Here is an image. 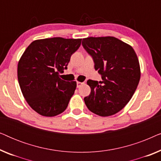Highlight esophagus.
<instances>
[{
  "label": "esophagus",
  "instance_id": "obj_1",
  "mask_svg": "<svg viewBox=\"0 0 161 161\" xmlns=\"http://www.w3.org/2000/svg\"><path fill=\"white\" fill-rule=\"evenodd\" d=\"M83 83H83V82H80V81H78V82H77V87L78 88H79L80 86H82Z\"/></svg>",
  "mask_w": 161,
  "mask_h": 161
}]
</instances>
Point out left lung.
Returning <instances> with one entry per match:
<instances>
[{"label": "left lung", "mask_w": 161, "mask_h": 161, "mask_svg": "<svg viewBox=\"0 0 161 161\" xmlns=\"http://www.w3.org/2000/svg\"><path fill=\"white\" fill-rule=\"evenodd\" d=\"M82 45L93 57L94 69L102 75V81H87L91 93L84 98L86 105L98 116L114 115L137 89L141 78L137 55L130 45L114 36L87 37Z\"/></svg>", "instance_id": "1"}]
</instances>
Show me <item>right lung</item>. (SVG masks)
<instances>
[{
	"label": "right lung",
	"mask_w": 161,
	"mask_h": 161,
	"mask_svg": "<svg viewBox=\"0 0 161 161\" xmlns=\"http://www.w3.org/2000/svg\"><path fill=\"white\" fill-rule=\"evenodd\" d=\"M82 39L53 37L36 39L28 45L17 65V78L26 102L36 113L55 116L64 112L77 87L59 72L67 69L70 57Z\"/></svg>",
	"instance_id": "right-lung-1"
}]
</instances>
